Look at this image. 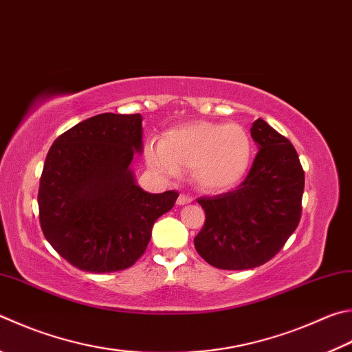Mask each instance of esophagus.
Returning <instances> with one entry per match:
<instances>
[{
    "instance_id": "34e87169",
    "label": "esophagus",
    "mask_w": 352,
    "mask_h": 352,
    "mask_svg": "<svg viewBox=\"0 0 352 352\" xmlns=\"http://www.w3.org/2000/svg\"><path fill=\"white\" fill-rule=\"evenodd\" d=\"M189 203H192V198L188 197V195H180V197H178V200H177L178 206H184V204H189Z\"/></svg>"
}]
</instances>
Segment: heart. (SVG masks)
Returning a JSON list of instances; mask_svg holds the SVG:
<instances>
[{"instance_id":"heart-1","label":"heart","mask_w":352,"mask_h":352,"mask_svg":"<svg viewBox=\"0 0 352 352\" xmlns=\"http://www.w3.org/2000/svg\"><path fill=\"white\" fill-rule=\"evenodd\" d=\"M252 151L251 135L243 126L198 121L166 132L157 146L146 149V160L152 169L168 175L189 169L197 188L220 192L246 175Z\"/></svg>"}]
</instances>
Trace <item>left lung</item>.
<instances>
[{
	"label": "left lung",
	"mask_w": 352,
	"mask_h": 352,
	"mask_svg": "<svg viewBox=\"0 0 352 352\" xmlns=\"http://www.w3.org/2000/svg\"><path fill=\"white\" fill-rule=\"evenodd\" d=\"M251 137L258 148L252 168L231 192L201 197L206 220L194 239L197 252L219 270H251L271 260L298 226L305 172L297 151L265 120Z\"/></svg>",
	"instance_id": "1"
}]
</instances>
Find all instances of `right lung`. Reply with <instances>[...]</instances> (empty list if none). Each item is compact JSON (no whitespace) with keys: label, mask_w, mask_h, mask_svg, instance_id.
I'll return each mask as SVG.
<instances>
[{"label":"right lung","mask_w":352,"mask_h":352,"mask_svg":"<svg viewBox=\"0 0 352 352\" xmlns=\"http://www.w3.org/2000/svg\"><path fill=\"white\" fill-rule=\"evenodd\" d=\"M140 113H100L55 140L44 162L38 208L46 240L81 271L131 267L149 245L155 220L178 192H146L131 163L143 152Z\"/></svg>","instance_id":"add662e5"}]
</instances>
